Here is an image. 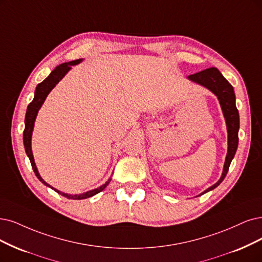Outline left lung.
<instances>
[{
  "instance_id": "left-lung-1",
  "label": "left lung",
  "mask_w": 262,
  "mask_h": 262,
  "mask_svg": "<svg viewBox=\"0 0 262 262\" xmlns=\"http://www.w3.org/2000/svg\"><path fill=\"white\" fill-rule=\"evenodd\" d=\"M188 79L192 82H195L202 86L206 87L207 90H209L211 93H214L217 96L219 103L221 105L222 113L225 115L228 129V153L225 161L224 171H222L220 179L215 183V185L201 193L200 195H202L204 194V193L217 188L227 176L230 164L235 156L238 144L239 115L235 105V94L233 86L225 79L224 75L220 73L217 68H209V69H205L201 72L191 74L188 76Z\"/></svg>"
}]
</instances>
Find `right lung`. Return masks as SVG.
Returning <instances> with one entry per match:
<instances>
[{"mask_svg": "<svg viewBox=\"0 0 262 262\" xmlns=\"http://www.w3.org/2000/svg\"><path fill=\"white\" fill-rule=\"evenodd\" d=\"M82 60L83 59H76V60H73V61H69V62H64V63L59 64V66L55 68V69L51 72V74L48 75L43 82H41L40 84H37L35 92H34V98L30 103H29L28 108H27L26 118H25V130H24L25 150H26V153H27L29 160H30V162H31V165H32V168H33L35 176L38 178V180H40L42 183H44L46 187H50L51 189H53L57 193H59V194H61L62 196L69 199V200H84V199L96 195L97 193L101 192L106 186L109 185V182L111 181V178L108 181H106L104 185H102L101 187L94 189V190H91V191H87L85 193H82V194L71 195V194H67V193L60 192L59 190L53 188L52 186L48 185L47 182H45L42 179V177L40 176V173H38L36 165L34 163L32 150H31V137H32V132H33L34 122H35V118L37 115V112H38V110H40L43 102L45 101L47 95L51 93V91L54 89L57 83H59V81L67 74V72L71 69V66L80 63Z\"/></svg>", "mask_w": 262, "mask_h": 262, "instance_id": "1", "label": "right lung"}]
</instances>
